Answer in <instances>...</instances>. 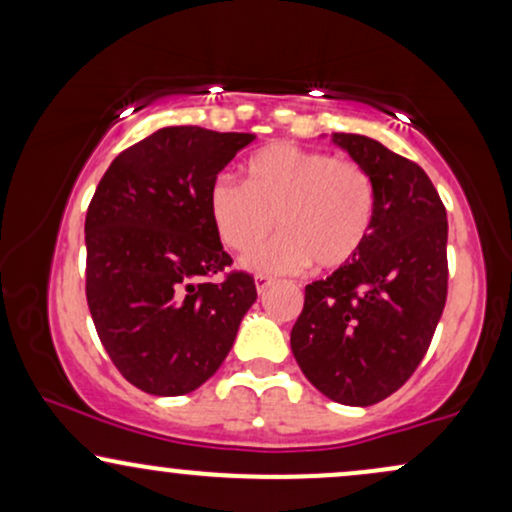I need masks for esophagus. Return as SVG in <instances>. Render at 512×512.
<instances>
[{"instance_id":"obj_1","label":"esophagus","mask_w":512,"mask_h":512,"mask_svg":"<svg viewBox=\"0 0 512 512\" xmlns=\"http://www.w3.org/2000/svg\"><path fill=\"white\" fill-rule=\"evenodd\" d=\"M255 286H257V291L264 293L269 289V286H272V279H269V276H264V274H257L255 276Z\"/></svg>"}]
</instances>
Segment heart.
Segmentation results:
<instances>
[{"instance_id": "obj_1", "label": "heart", "mask_w": 512, "mask_h": 512, "mask_svg": "<svg viewBox=\"0 0 512 512\" xmlns=\"http://www.w3.org/2000/svg\"><path fill=\"white\" fill-rule=\"evenodd\" d=\"M209 214L221 243L249 252L279 225L282 236L245 257L260 274L308 267L337 269L366 243L375 190L366 168L325 151L272 144L245 166V182L219 175L209 187Z\"/></svg>"}]
</instances>
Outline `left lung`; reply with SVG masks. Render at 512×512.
<instances>
[{
  "label": "left lung",
  "mask_w": 512,
  "mask_h": 512,
  "mask_svg": "<svg viewBox=\"0 0 512 512\" xmlns=\"http://www.w3.org/2000/svg\"><path fill=\"white\" fill-rule=\"evenodd\" d=\"M332 142L373 180V226L354 260L305 286L291 351L322 395L370 407L407 383L431 346L448 298V214L414 161L363 134Z\"/></svg>",
  "instance_id": "obj_1"
}]
</instances>
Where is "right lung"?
<instances>
[{"label":"right lung","instance_id":"1","mask_svg":"<svg viewBox=\"0 0 512 512\" xmlns=\"http://www.w3.org/2000/svg\"><path fill=\"white\" fill-rule=\"evenodd\" d=\"M255 134L163 127L110 163L86 211V301L110 361L158 397L197 390L228 356L255 279L227 272L209 187Z\"/></svg>","mask_w":512,"mask_h":512}]
</instances>
